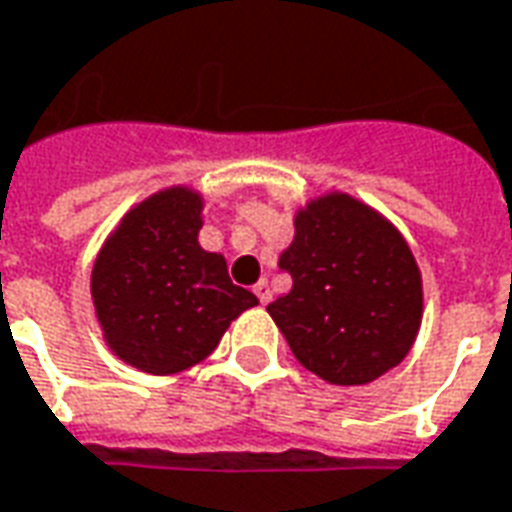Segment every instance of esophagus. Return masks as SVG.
Wrapping results in <instances>:
<instances>
[{
    "instance_id": "34e87169",
    "label": "esophagus",
    "mask_w": 512,
    "mask_h": 512,
    "mask_svg": "<svg viewBox=\"0 0 512 512\" xmlns=\"http://www.w3.org/2000/svg\"><path fill=\"white\" fill-rule=\"evenodd\" d=\"M252 291H255V296L260 299V305H268V302H271V288H268V280L257 282Z\"/></svg>"
}]
</instances>
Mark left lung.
I'll return each mask as SVG.
<instances>
[{
  "mask_svg": "<svg viewBox=\"0 0 512 512\" xmlns=\"http://www.w3.org/2000/svg\"><path fill=\"white\" fill-rule=\"evenodd\" d=\"M280 255L293 288L268 305L293 357L332 385L399 366L424 310L416 257L391 221L349 194L307 202Z\"/></svg>",
  "mask_w": 512,
  "mask_h": 512,
  "instance_id": "left-lung-1",
  "label": "left lung"
}]
</instances>
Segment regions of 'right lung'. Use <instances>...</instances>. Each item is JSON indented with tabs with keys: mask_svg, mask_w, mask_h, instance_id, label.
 Here are the masks:
<instances>
[{
	"mask_svg": "<svg viewBox=\"0 0 512 512\" xmlns=\"http://www.w3.org/2000/svg\"><path fill=\"white\" fill-rule=\"evenodd\" d=\"M202 196L166 188L135 205L96 255L91 296L107 346L146 374L202 363L230 321L257 305L227 260L199 246Z\"/></svg>",
	"mask_w": 512,
	"mask_h": 512,
	"instance_id": "1",
	"label": "right lung"
}]
</instances>
